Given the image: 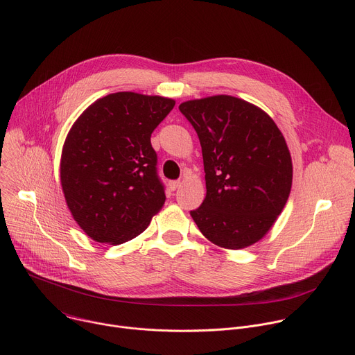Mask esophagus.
<instances>
[{
	"label": "esophagus",
	"instance_id": "esophagus-1",
	"mask_svg": "<svg viewBox=\"0 0 355 355\" xmlns=\"http://www.w3.org/2000/svg\"><path fill=\"white\" fill-rule=\"evenodd\" d=\"M180 185H181V182L180 181H170V184H168V187H170V189L171 191H175V189H178L180 188Z\"/></svg>",
	"mask_w": 355,
	"mask_h": 355
}]
</instances>
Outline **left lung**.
Here are the masks:
<instances>
[{
    "label": "left lung",
    "instance_id": "left-lung-1",
    "mask_svg": "<svg viewBox=\"0 0 355 355\" xmlns=\"http://www.w3.org/2000/svg\"><path fill=\"white\" fill-rule=\"evenodd\" d=\"M180 111L204 157L207 196L189 212L193 222L225 248L259 241L291 192L292 160L282 133L264 111L230 95L187 101Z\"/></svg>",
    "mask_w": 355,
    "mask_h": 355
}]
</instances>
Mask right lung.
Here are the masks:
<instances>
[{"mask_svg":"<svg viewBox=\"0 0 355 355\" xmlns=\"http://www.w3.org/2000/svg\"><path fill=\"white\" fill-rule=\"evenodd\" d=\"M175 101L115 92L88 107L63 146L67 207L95 241L122 244L146 230L166 202L151 133Z\"/></svg>","mask_w":355,"mask_h":355,"instance_id":"obj_1","label":"right lung"}]
</instances>
